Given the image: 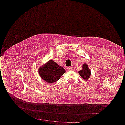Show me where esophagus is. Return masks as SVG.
<instances>
[{"label": "esophagus", "mask_w": 125, "mask_h": 125, "mask_svg": "<svg viewBox=\"0 0 125 125\" xmlns=\"http://www.w3.org/2000/svg\"><path fill=\"white\" fill-rule=\"evenodd\" d=\"M67 70H68V71H71L73 70V68L72 67H68L67 68Z\"/></svg>", "instance_id": "esophagus-1"}]
</instances>
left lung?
<instances>
[{
	"label": "left lung",
	"instance_id": "left-lung-1",
	"mask_svg": "<svg viewBox=\"0 0 125 125\" xmlns=\"http://www.w3.org/2000/svg\"><path fill=\"white\" fill-rule=\"evenodd\" d=\"M83 69L78 72V73L81 76V77L86 81H88L89 76L91 75V71L88 68V65L87 64L84 63L82 66Z\"/></svg>",
	"mask_w": 125,
	"mask_h": 125
}]
</instances>
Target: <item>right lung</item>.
<instances>
[{"label": "right lung", "instance_id": "obj_1", "mask_svg": "<svg viewBox=\"0 0 125 125\" xmlns=\"http://www.w3.org/2000/svg\"><path fill=\"white\" fill-rule=\"evenodd\" d=\"M65 72V70L52 60H50L45 65L39 67L38 73L43 80L52 83L60 79Z\"/></svg>", "mask_w": 125, "mask_h": 125}]
</instances>
